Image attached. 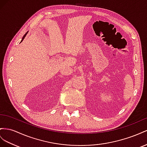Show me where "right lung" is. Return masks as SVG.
Masks as SVG:
<instances>
[{
    "mask_svg": "<svg viewBox=\"0 0 147 147\" xmlns=\"http://www.w3.org/2000/svg\"><path fill=\"white\" fill-rule=\"evenodd\" d=\"M28 32H26V34H24V36H23V38H22V40H21V42H20V43H21V42H22V41H23V39H24V37H26V34H28Z\"/></svg>",
    "mask_w": 147,
    "mask_h": 147,
    "instance_id": "obj_1",
    "label": "right lung"
}]
</instances>
